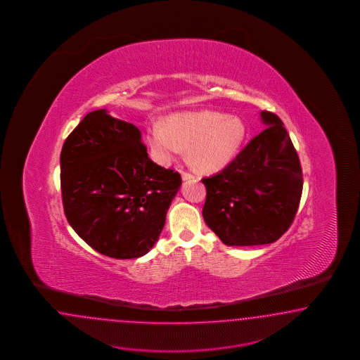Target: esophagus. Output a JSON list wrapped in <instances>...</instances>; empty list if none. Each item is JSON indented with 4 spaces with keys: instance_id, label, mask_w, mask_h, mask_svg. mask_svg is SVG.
Segmentation results:
<instances>
[{
    "instance_id": "obj_1",
    "label": "esophagus",
    "mask_w": 360,
    "mask_h": 360,
    "mask_svg": "<svg viewBox=\"0 0 360 360\" xmlns=\"http://www.w3.org/2000/svg\"><path fill=\"white\" fill-rule=\"evenodd\" d=\"M181 174H182V179H184V181L194 179V175L190 174V173H187V172H181Z\"/></svg>"
}]
</instances>
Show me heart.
Here are the masks:
<instances>
[{
	"label": "heart",
	"mask_w": 360,
	"mask_h": 360,
	"mask_svg": "<svg viewBox=\"0 0 360 360\" xmlns=\"http://www.w3.org/2000/svg\"><path fill=\"white\" fill-rule=\"evenodd\" d=\"M245 137V125L235 116L215 110L176 113L161 121H152L146 129L150 152L157 162L172 164L184 148L198 172L217 173L227 167Z\"/></svg>",
	"instance_id": "1"
}]
</instances>
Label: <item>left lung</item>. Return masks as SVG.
Returning <instances> with one entry per match:
<instances>
[{
	"label": "left lung",
	"mask_w": 360,
	"mask_h": 360,
	"mask_svg": "<svg viewBox=\"0 0 360 360\" xmlns=\"http://www.w3.org/2000/svg\"><path fill=\"white\" fill-rule=\"evenodd\" d=\"M266 127L218 174L203 178V219L226 245L271 244L290 227L302 194L298 155L283 121L262 110Z\"/></svg>",
	"instance_id": "1"
}]
</instances>
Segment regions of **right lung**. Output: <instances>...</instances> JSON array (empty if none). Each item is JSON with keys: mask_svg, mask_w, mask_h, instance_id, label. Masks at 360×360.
Segmentation results:
<instances>
[{"mask_svg": "<svg viewBox=\"0 0 360 360\" xmlns=\"http://www.w3.org/2000/svg\"><path fill=\"white\" fill-rule=\"evenodd\" d=\"M65 218L98 253L137 259L152 250L182 185L153 162L140 129L107 109L89 112L60 153Z\"/></svg>", "mask_w": 360, "mask_h": 360, "instance_id": "add662e5", "label": "right lung"}]
</instances>
